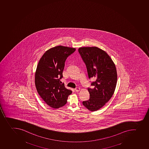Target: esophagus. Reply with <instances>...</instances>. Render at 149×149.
I'll return each mask as SVG.
<instances>
[{"label": "esophagus", "instance_id": "34e87169", "mask_svg": "<svg viewBox=\"0 0 149 149\" xmlns=\"http://www.w3.org/2000/svg\"><path fill=\"white\" fill-rule=\"evenodd\" d=\"M74 90H75V91L77 92H79V91H80V88H79V87H77L76 88H75V89H74Z\"/></svg>", "mask_w": 149, "mask_h": 149}]
</instances>
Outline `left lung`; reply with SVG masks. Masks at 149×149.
<instances>
[{
    "mask_svg": "<svg viewBox=\"0 0 149 149\" xmlns=\"http://www.w3.org/2000/svg\"><path fill=\"white\" fill-rule=\"evenodd\" d=\"M78 52L86 64L89 78L95 79L91 83L94 88H88L90 98L83 104L89 110L95 111L114 94L117 82L115 64L107 53L98 47H80Z\"/></svg>",
    "mask_w": 149,
    "mask_h": 149,
    "instance_id": "left-lung-1",
    "label": "left lung"
}]
</instances>
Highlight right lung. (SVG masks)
<instances>
[{
	"label": "right lung",
	"mask_w": 149,
	"mask_h": 149,
	"mask_svg": "<svg viewBox=\"0 0 149 149\" xmlns=\"http://www.w3.org/2000/svg\"><path fill=\"white\" fill-rule=\"evenodd\" d=\"M75 48L59 45L47 50L38 64L35 84L39 95L49 106L54 109L63 107L72 91L61 84L67 58Z\"/></svg>",
	"instance_id": "obj_1"
}]
</instances>
